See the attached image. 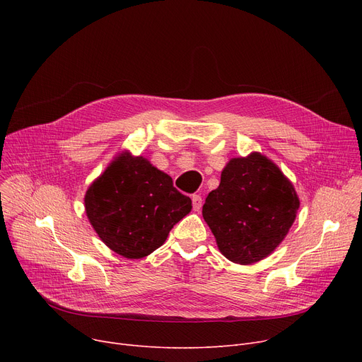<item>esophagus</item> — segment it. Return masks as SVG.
Wrapping results in <instances>:
<instances>
[{"mask_svg": "<svg viewBox=\"0 0 362 362\" xmlns=\"http://www.w3.org/2000/svg\"><path fill=\"white\" fill-rule=\"evenodd\" d=\"M192 205H194V211H199L202 206V198L199 195L192 197Z\"/></svg>", "mask_w": 362, "mask_h": 362, "instance_id": "1", "label": "esophagus"}]
</instances>
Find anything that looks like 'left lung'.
I'll return each mask as SVG.
<instances>
[{
	"label": "left lung",
	"mask_w": 362,
	"mask_h": 362,
	"mask_svg": "<svg viewBox=\"0 0 362 362\" xmlns=\"http://www.w3.org/2000/svg\"><path fill=\"white\" fill-rule=\"evenodd\" d=\"M298 210L292 182L276 163L254 151L226 164L218 187L205 199L202 217L220 252L232 262L250 265L273 254Z\"/></svg>",
	"instance_id": "left-lung-1"
}]
</instances>
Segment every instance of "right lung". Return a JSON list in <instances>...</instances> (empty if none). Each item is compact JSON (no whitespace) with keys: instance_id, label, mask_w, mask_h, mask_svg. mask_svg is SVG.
<instances>
[{"instance_id":"add662e5","label":"right lung","mask_w":362,"mask_h":362,"mask_svg":"<svg viewBox=\"0 0 362 362\" xmlns=\"http://www.w3.org/2000/svg\"><path fill=\"white\" fill-rule=\"evenodd\" d=\"M85 213L98 238L127 258L148 257L192 210L164 171L127 149L114 157L85 194Z\"/></svg>"}]
</instances>
